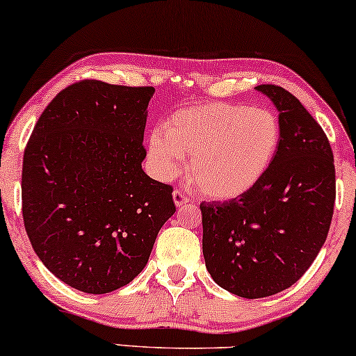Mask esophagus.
<instances>
[{"instance_id":"34e87169","label":"esophagus","mask_w":356,"mask_h":356,"mask_svg":"<svg viewBox=\"0 0 356 356\" xmlns=\"http://www.w3.org/2000/svg\"><path fill=\"white\" fill-rule=\"evenodd\" d=\"M173 202H175V206H177V207H181V206H184V204L189 202V199L183 191H179V189H175V191H173Z\"/></svg>"}]
</instances>
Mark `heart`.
<instances>
[{"instance_id": "1", "label": "heart", "mask_w": 356, "mask_h": 356, "mask_svg": "<svg viewBox=\"0 0 356 356\" xmlns=\"http://www.w3.org/2000/svg\"><path fill=\"white\" fill-rule=\"evenodd\" d=\"M282 143L274 111L262 106L213 102L178 110L149 139V159L170 179L188 159V178L213 201L245 196L266 177Z\"/></svg>"}]
</instances>
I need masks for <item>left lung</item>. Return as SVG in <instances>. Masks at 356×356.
Listing matches in <instances>:
<instances>
[{
  "instance_id": "left-lung-1",
  "label": "left lung",
  "mask_w": 356,
  "mask_h": 356,
  "mask_svg": "<svg viewBox=\"0 0 356 356\" xmlns=\"http://www.w3.org/2000/svg\"><path fill=\"white\" fill-rule=\"evenodd\" d=\"M279 110L282 143L257 186L225 202H202V254L209 274L241 298L289 289L327 238L335 167L327 136L284 87L257 86Z\"/></svg>"
}]
</instances>
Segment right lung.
<instances>
[{"mask_svg":"<svg viewBox=\"0 0 356 356\" xmlns=\"http://www.w3.org/2000/svg\"><path fill=\"white\" fill-rule=\"evenodd\" d=\"M154 92L76 82L43 110L24 150L29 240L53 275L84 293H110L140 274L177 211L173 188L143 170Z\"/></svg>","mask_w":356,"mask_h":356,"instance_id":"add662e5","label":"right lung"}]
</instances>
